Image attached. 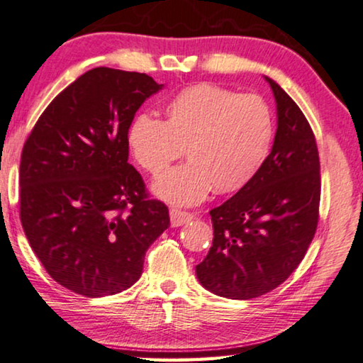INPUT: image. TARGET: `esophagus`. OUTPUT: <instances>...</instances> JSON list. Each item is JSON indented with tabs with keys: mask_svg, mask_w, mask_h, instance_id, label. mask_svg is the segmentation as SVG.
I'll return each instance as SVG.
<instances>
[{
	"mask_svg": "<svg viewBox=\"0 0 363 363\" xmlns=\"http://www.w3.org/2000/svg\"><path fill=\"white\" fill-rule=\"evenodd\" d=\"M169 216H171V225L172 227H181V225H184V223L191 222L194 218L191 212H184V211H179V208H171Z\"/></svg>",
	"mask_w": 363,
	"mask_h": 363,
	"instance_id": "obj_1",
	"label": "esophagus"
}]
</instances>
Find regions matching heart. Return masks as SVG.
I'll return each mask as SVG.
<instances>
[{
    "label": "heart",
    "instance_id": "1",
    "mask_svg": "<svg viewBox=\"0 0 363 363\" xmlns=\"http://www.w3.org/2000/svg\"><path fill=\"white\" fill-rule=\"evenodd\" d=\"M273 135L272 110L262 96L196 84L166 101L164 121L136 115L126 145L151 176H161L186 150L189 161L160 177L152 192L174 206H196L213 187L228 194L248 186L267 161Z\"/></svg>",
    "mask_w": 363,
    "mask_h": 363
}]
</instances>
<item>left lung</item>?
Masks as SVG:
<instances>
[{
	"mask_svg": "<svg viewBox=\"0 0 363 363\" xmlns=\"http://www.w3.org/2000/svg\"><path fill=\"white\" fill-rule=\"evenodd\" d=\"M277 135L257 177L211 211L213 242L196 267L199 283L230 299L277 288L303 262L319 220L320 174L314 133L277 82Z\"/></svg>",
	"mask_w": 363,
	"mask_h": 363,
	"instance_id": "8db88e82",
	"label": "left lung"
}]
</instances>
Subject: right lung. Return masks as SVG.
Here are the masks:
<instances>
[{
  "mask_svg": "<svg viewBox=\"0 0 363 363\" xmlns=\"http://www.w3.org/2000/svg\"><path fill=\"white\" fill-rule=\"evenodd\" d=\"M162 86L146 74L91 69L50 101L23 147L24 233L45 272L74 293L128 289L169 227L167 207L147 199L126 145L130 121Z\"/></svg>",
  "mask_w": 363,
  "mask_h": 363,
  "instance_id": "add662e5",
  "label": "right lung"
}]
</instances>
